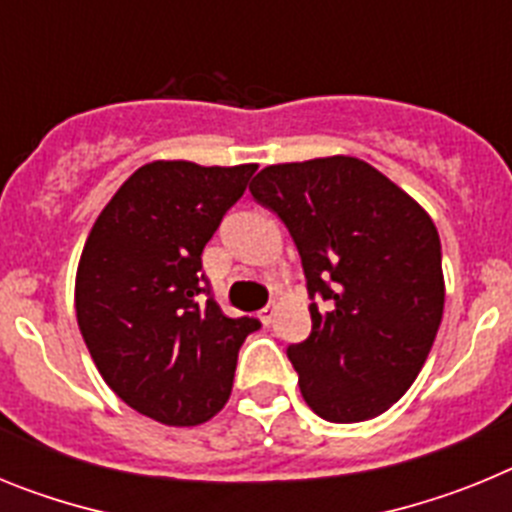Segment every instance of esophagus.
<instances>
[{
  "label": "esophagus",
  "mask_w": 512,
  "mask_h": 512,
  "mask_svg": "<svg viewBox=\"0 0 512 512\" xmlns=\"http://www.w3.org/2000/svg\"><path fill=\"white\" fill-rule=\"evenodd\" d=\"M274 318H277V305H266L264 310H259V320L264 325L274 323Z\"/></svg>",
  "instance_id": "esophagus-1"
}]
</instances>
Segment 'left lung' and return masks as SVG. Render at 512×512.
Returning a JSON list of instances; mask_svg holds the SVG:
<instances>
[{
	"label": "left lung",
	"mask_w": 512,
	"mask_h": 512,
	"mask_svg": "<svg viewBox=\"0 0 512 512\" xmlns=\"http://www.w3.org/2000/svg\"><path fill=\"white\" fill-rule=\"evenodd\" d=\"M253 200L282 217L305 269L312 333L287 348L320 418L359 423L390 410L423 369L446 300L431 215L354 156L266 166Z\"/></svg>",
	"instance_id": "obj_1"
}]
</instances>
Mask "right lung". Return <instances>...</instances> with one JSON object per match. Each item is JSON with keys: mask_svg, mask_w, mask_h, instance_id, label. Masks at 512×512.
I'll list each match as a JSON object with an SVG mask.
<instances>
[{"mask_svg": "<svg viewBox=\"0 0 512 512\" xmlns=\"http://www.w3.org/2000/svg\"><path fill=\"white\" fill-rule=\"evenodd\" d=\"M256 164L151 161L115 192L81 251L76 320L110 390L164 425H200L233 390L256 318H228L202 284V251Z\"/></svg>", "mask_w": 512, "mask_h": 512, "instance_id": "add662e5", "label": "right lung"}]
</instances>
